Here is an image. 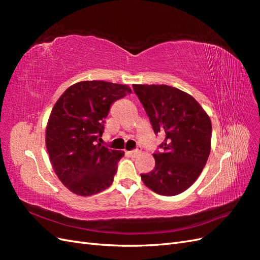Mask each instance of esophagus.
I'll return each mask as SVG.
<instances>
[{"mask_svg":"<svg viewBox=\"0 0 260 260\" xmlns=\"http://www.w3.org/2000/svg\"><path fill=\"white\" fill-rule=\"evenodd\" d=\"M139 154H141V148H136V149H133V151H130L129 152V155L130 156H132V157H136V156H138Z\"/></svg>","mask_w":260,"mask_h":260,"instance_id":"obj_1","label":"esophagus"}]
</instances>
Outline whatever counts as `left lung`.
<instances>
[{
	"mask_svg": "<svg viewBox=\"0 0 260 260\" xmlns=\"http://www.w3.org/2000/svg\"><path fill=\"white\" fill-rule=\"evenodd\" d=\"M155 135L164 133L161 152L153 154L154 169L141 175L159 195L184 192L199 178L210 153L211 121L193 96L166 84H133Z\"/></svg>",
	"mask_w": 260,
	"mask_h": 260,
	"instance_id": "1",
	"label": "left lung"
}]
</instances>
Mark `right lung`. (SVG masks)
Listing matches in <instances>:
<instances>
[{"mask_svg":"<svg viewBox=\"0 0 260 260\" xmlns=\"http://www.w3.org/2000/svg\"><path fill=\"white\" fill-rule=\"evenodd\" d=\"M128 93V85L81 81L69 86L55 103L45 144L55 174L69 191L90 196L113 183L117 162L124 153L99 141L109 108Z\"/></svg>","mask_w":260,"mask_h":260,"instance_id":"right-lung-1","label":"right lung"}]
</instances>
